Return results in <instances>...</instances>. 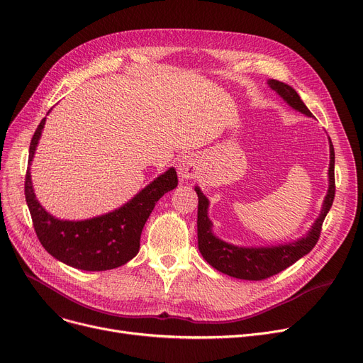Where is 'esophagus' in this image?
I'll use <instances>...</instances> for the list:
<instances>
[{"label": "esophagus", "instance_id": "esophagus-1", "mask_svg": "<svg viewBox=\"0 0 363 363\" xmlns=\"http://www.w3.org/2000/svg\"><path fill=\"white\" fill-rule=\"evenodd\" d=\"M177 169H179V174L182 179L192 180L199 176L201 162H199L198 157H195V155H192V153H189V155H184V157L179 161Z\"/></svg>", "mask_w": 363, "mask_h": 363}]
</instances>
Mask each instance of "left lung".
Returning <instances> with one entry per match:
<instances>
[{
    "mask_svg": "<svg viewBox=\"0 0 363 363\" xmlns=\"http://www.w3.org/2000/svg\"><path fill=\"white\" fill-rule=\"evenodd\" d=\"M269 87L278 93L284 101L306 116H312V112L300 99L298 93L291 85L269 79ZM330 139V137H328ZM334 164L335 153L334 146L330 139V169H328V192L322 203V210L319 217L315 220L313 226L310 228L307 235L294 240V242L272 245V247H236L229 242H224L223 239L217 238L213 233V223L208 218V205L210 201L202 194L201 189L195 186V192L198 194V248L206 263L211 264L218 272L229 274L236 279L245 281H262L270 276L279 273L294 264L301 257L308 254L316 245L322 223L331 210L334 196H335V177H334Z\"/></svg>",
    "mask_w": 363,
    "mask_h": 363,
    "instance_id": "1",
    "label": "left lung"
}]
</instances>
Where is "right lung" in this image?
I'll return each instance as SVG.
<instances>
[{"mask_svg":"<svg viewBox=\"0 0 363 363\" xmlns=\"http://www.w3.org/2000/svg\"><path fill=\"white\" fill-rule=\"evenodd\" d=\"M44 125L45 118L30 140L29 167ZM29 167L25 179V198L41 245L59 262L87 272L111 270L135 257L140 250L142 230L155 203L179 183L177 172L171 167L119 208L93 218L71 221L56 218L43 208L33 192Z\"/></svg>","mask_w":363,"mask_h":363,"instance_id":"1","label":"right lung"}]
</instances>
